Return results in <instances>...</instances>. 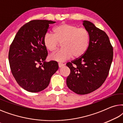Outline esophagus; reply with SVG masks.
<instances>
[{
  "mask_svg": "<svg viewBox=\"0 0 123 123\" xmlns=\"http://www.w3.org/2000/svg\"><path fill=\"white\" fill-rule=\"evenodd\" d=\"M58 65H59V68H61V67H63L64 65V64L63 63H58Z\"/></svg>",
  "mask_w": 123,
  "mask_h": 123,
  "instance_id": "1",
  "label": "esophagus"
}]
</instances>
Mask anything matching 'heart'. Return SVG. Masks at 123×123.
Instances as JSON below:
<instances>
[{
	"instance_id": "heart-1",
	"label": "heart",
	"mask_w": 123,
	"mask_h": 123,
	"mask_svg": "<svg viewBox=\"0 0 123 123\" xmlns=\"http://www.w3.org/2000/svg\"><path fill=\"white\" fill-rule=\"evenodd\" d=\"M54 35L46 33L43 37V44L50 52H55L62 43V49L50 56L55 61L63 62L82 56L88 48L90 36L88 30L78 28L71 24L63 23L53 30Z\"/></svg>"
}]
</instances>
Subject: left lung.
Wrapping results in <instances>:
<instances>
[{
    "mask_svg": "<svg viewBox=\"0 0 123 123\" xmlns=\"http://www.w3.org/2000/svg\"><path fill=\"white\" fill-rule=\"evenodd\" d=\"M83 25L90 33L88 48L82 56L66 64L70 70L67 86L79 95L90 93L101 86L113 58V48L106 33L90 21H83Z\"/></svg>",
    "mask_w": 123,
    "mask_h": 123,
    "instance_id": "1",
    "label": "left lung"
}]
</instances>
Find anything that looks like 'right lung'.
<instances>
[{
  "instance_id": "add662e5",
  "label": "right lung",
  "mask_w": 123,
  "mask_h": 123,
  "mask_svg": "<svg viewBox=\"0 0 123 123\" xmlns=\"http://www.w3.org/2000/svg\"><path fill=\"white\" fill-rule=\"evenodd\" d=\"M54 23L33 20L26 23L10 46L8 58L12 73L18 85L28 92H38L46 88L59 68L56 62H45L48 51L43 44L50 24Z\"/></svg>"
}]
</instances>
